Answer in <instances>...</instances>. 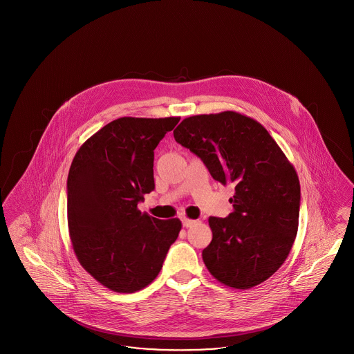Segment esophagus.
Here are the masks:
<instances>
[{
	"mask_svg": "<svg viewBox=\"0 0 354 354\" xmlns=\"http://www.w3.org/2000/svg\"><path fill=\"white\" fill-rule=\"evenodd\" d=\"M196 221H198V220L188 219V218H183V219H182V223H183L185 227H191V225H194Z\"/></svg>",
	"mask_w": 354,
	"mask_h": 354,
	"instance_id": "34e87169",
	"label": "esophagus"
}]
</instances>
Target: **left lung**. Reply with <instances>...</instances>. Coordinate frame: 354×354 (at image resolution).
<instances>
[{
    "mask_svg": "<svg viewBox=\"0 0 354 354\" xmlns=\"http://www.w3.org/2000/svg\"><path fill=\"white\" fill-rule=\"evenodd\" d=\"M174 138L215 180L235 185L234 212L208 219L207 270L230 288L261 284L283 266L297 235L300 182L293 165L257 120L236 111L188 117Z\"/></svg>",
    "mask_w": 354,
    "mask_h": 354,
    "instance_id": "obj_1",
    "label": "left lung"
}]
</instances>
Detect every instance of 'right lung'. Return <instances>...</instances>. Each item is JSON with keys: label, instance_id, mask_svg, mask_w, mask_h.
I'll return each instance as SVG.
<instances>
[{"label": "right lung", "instance_id": "right-lung-1", "mask_svg": "<svg viewBox=\"0 0 354 354\" xmlns=\"http://www.w3.org/2000/svg\"><path fill=\"white\" fill-rule=\"evenodd\" d=\"M179 117L115 119L75 153L68 176V224L73 250L102 286L134 293L151 284L179 219L159 220L138 209L155 188L153 150Z\"/></svg>", "mask_w": 354, "mask_h": 354}]
</instances>
